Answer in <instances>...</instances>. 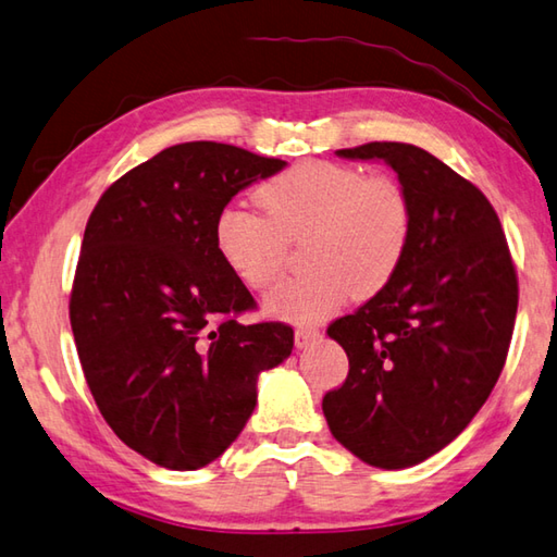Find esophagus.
<instances>
[{
	"label": "esophagus",
	"instance_id": "1",
	"mask_svg": "<svg viewBox=\"0 0 557 557\" xmlns=\"http://www.w3.org/2000/svg\"><path fill=\"white\" fill-rule=\"evenodd\" d=\"M320 337V330L314 327V324H298L296 327V346L302 349V346H308L310 342H314Z\"/></svg>",
	"mask_w": 557,
	"mask_h": 557
}]
</instances>
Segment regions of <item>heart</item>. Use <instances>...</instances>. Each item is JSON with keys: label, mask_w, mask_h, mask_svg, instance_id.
<instances>
[{"label": "heart", "mask_w": 557, "mask_h": 557, "mask_svg": "<svg viewBox=\"0 0 557 557\" xmlns=\"http://www.w3.org/2000/svg\"><path fill=\"white\" fill-rule=\"evenodd\" d=\"M261 211L230 203L218 213L213 243L230 274L261 290L300 243L306 276L269 293L271 318L318 322L354 296L381 293L400 269L412 237V203L387 174L366 176L349 164L308 160L257 188Z\"/></svg>", "instance_id": "obj_1"}]
</instances>
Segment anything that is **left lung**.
Here are the masks:
<instances>
[{"instance_id":"8db88e82","label":"left lung","mask_w":557,"mask_h":557,"mask_svg":"<svg viewBox=\"0 0 557 557\" xmlns=\"http://www.w3.org/2000/svg\"><path fill=\"white\" fill-rule=\"evenodd\" d=\"M337 154L393 166L412 237L393 281L327 327L349 375L322 412L363 463L409 468L454 442L495 387L517 320V269L485 194L434 154L407 143Z\"/></svg>"}]
</instances>
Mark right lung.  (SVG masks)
<instances>
[{"label": "right lung", "mask_w": 557, "mask_h": 557, "mask_svg": "<svg viewBox=\"0 0 557 557\" xmlns=\"http://www.w3.org/2000/svg\"><path fill=\"white\" fill-rule=\"evenodd\" d=\"M286 162L182 143L113 182L94 206L70 324L99 412L125 446L170 470L215 460L257 405V377L288 359L283 322H239L251 293L213 243L218 213Z\"/></svg>", "instance_id": "obj_1"}]
</instances>
